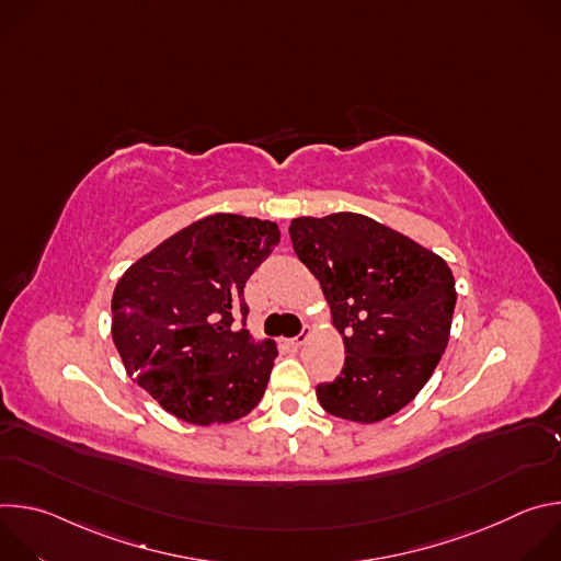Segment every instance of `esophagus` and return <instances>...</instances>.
<instances>
[{
  "label": "esophagus",
  "mask_w": 561,
  "mask_h": 561,
  "mask_svg": "<svg viewBox=\"0 0 561 561\" xmlns=\"http://www.w3.org/2000/svg\"><path fill=\"white\" fill-rule=\"evenodd\" d=\"M310 333H312V331H310V327H304V331H301L297 337H290V340H288V346H293V348L304 346V344H306V340L310 337Z\"/></svg>",
  "instance_id": "obj_1"
}]
</instances>
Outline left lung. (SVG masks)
Segmentation results:
<instances>
[{"mask_svg":"<svg viewBox=\"0 0 561 561\" xmlns=\"http://www.w3.org/2000/svg\"><path fill=\"white\" fill-rule=\"evenodd\" d=\"M290 242L319 279L344 337L340 377L317 386L335 417L375 424L402 411L446 351L457 301L448 264L366 215L297 217Z\"/></svg>","mask_w":561,"mask_h":561,"instance_id":"obj_1","label":"left lung"}]
</instances>
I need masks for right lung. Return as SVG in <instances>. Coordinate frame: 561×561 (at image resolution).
I'll use <instances>...</instances> for the list:
<instances>
[{"label": "right lung", "mask_w": 561, "mask_h": 561, "mask_svg": "<svg viewBox=\"0 0 561 561\" xmlns=\"http://www.w3.org/2000/svg\"><path fill=\"white\" fill-rule=\"evenodd\" d=\"M277 244V224L217 213L169 237L117 282L113 342L126 373L167 413L210 426L260 404L277 346L244 329V286Z\"/></svg>", "instance_id": "1"}]
</instances>
